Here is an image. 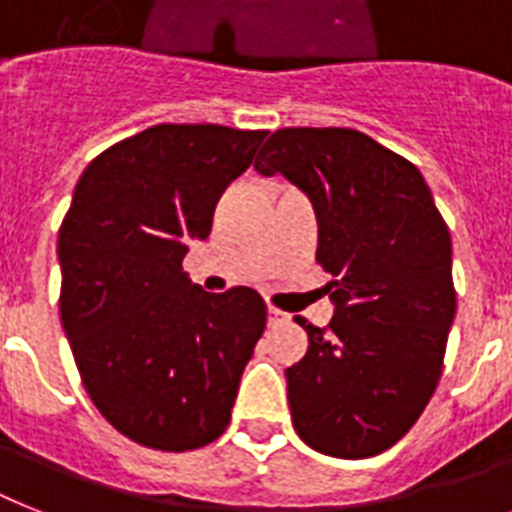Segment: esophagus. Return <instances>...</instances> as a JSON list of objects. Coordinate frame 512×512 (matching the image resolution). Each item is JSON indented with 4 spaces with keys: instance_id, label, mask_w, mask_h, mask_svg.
<instances>
[{
    "instance_id": "esophagus-1",
    "label": "esophagus",
    "mask_w": 512,
    "mask_h": 512,
    "mask_svg": "<svg viewBox=\"0 0 512 512\" xmlns=\"http://www.w3.org/2000/svg\"><path fill=\"white\" fill-rule=\"evenodd\" d=\"M281 323H289V315L278 307H268V326H281Z\"/></svg>"
}]
</instances>
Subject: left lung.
I'll use <instances>...</instances> for the list:
<instances>
[{
    "label": "left lung",
    "instance_id": "1",
    "mask_svg": "<svg viewBox=\"0 0 512 512\" xmlns=\"http://www.w3.org/2000/svg\"><path fill=\"white\" fill-rule=\"evenodd\" d=\"M310 197L334 318L286 368L299 439L331 458L389 450L429 405L455 318L452 242L421 170L355 128H278L255 160Z\"/></svg>",
    "mask_w": 512,
    "mask_h": 512
}]
</instances>
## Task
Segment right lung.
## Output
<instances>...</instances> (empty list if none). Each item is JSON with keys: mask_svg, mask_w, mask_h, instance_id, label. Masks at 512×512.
<instances>
[{"mask_svg": "<svg viewBox=\"0 0 512 512\" xmlns=\"http://www.w3.org/2000/svg\"><path fill=\"white\" fill-rule=\"evenodd\" d=\"M265 136L160 123L78 178L57 236L62 328L91 402L136 444L197 450L231 421L268 307L249 286L205 292L181 263Z\"/></svg>", "mask_w": 512, "mask_h": 512, "instance_id": "1", "label": "right lung"}]
</instances>
